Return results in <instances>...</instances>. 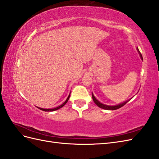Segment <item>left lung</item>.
<instances>
[{
	"mask_svg": "<svg viewBox=\"0 0 159 159\" xmlns=\"http://www.w3.org/2000/svg\"><path fill=\"white\" fill-rule=\"evenodd\" d=\"M136 50H137V51L138 52V54H139L141 59L143 60V58H142V56L141 54V53L140 52L139 50H138V48H136ZM92 97H93V101H94L95 103L97 105V106H98L100 108H102L103 109H106V110H116V109H119V108H120L121 107H123L124 105H125L129 101V100H128V101H124V102H123V103H121L118 104V105H105V104L101 103L100 101H99L98 100H97L95 97L94 95H93V93H92Z\"/></svg>",
	"mask_w": 159,
	"mask_h": 159,
	"instance_id": "1",
	"label": "left lung"
}]
</instances>
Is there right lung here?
I'll use <instances>...</instances> for the list:
<instances>
[{
	"mask_svg": "<svg viewBox=\"0 0 159 159\" xmlns=\"http://www.w3.org/2000/svg\"><path fill=\"white\" fill-rule=\"evenodd\" d=\"M70 94H69V95H68V97H67V99H66V100L64 101V102L62 104V105H60V106H58V107H55V108H53V109H43V108H41V107H37L38 109H41V110H42V111H56V110H58V109H60L61 107H62L64 105L66 104L67 102H68V99H69V98H70Z\"/></svg>",
	"mask_w": 159,
	"mask_h": 159,
	"instance_id": "add662e5",
	"label": "right lung"
}]
</instances>
